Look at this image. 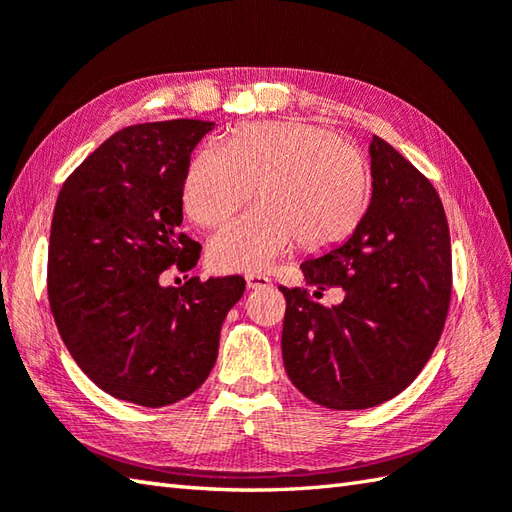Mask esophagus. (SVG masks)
Wrapping results in <instances>:
<instances>
[{
	"instance_id": "34e87169",
	"label": "esophagus",
	"mask_w": 512,
	"mask_h": 512,
	"mask_svg": "<svg viewBox=\"0 0 512 512\" xmlns=\"http://www.w3.org/2000/svg\"><path fill=\"white\" fill-rule=\"evenodd\" d=\"M246 284H248L250 290H262V288L273 286V281H270V279H268L266 275H262V273H250V275H246Z\"/></svg>"
}]
</instances>
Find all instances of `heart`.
I'll return each instance as SVG.
<instances>
[{"instance_id":"1","label":"heart","mask_w":512,"mask_h":512,"mask_svg":"<svg viewBox=\"0 0 512 512\" xmlns=\"http://www.w3.org/2000/svg\"><path fill=\"white\" fill-rule=\"evenodd\" d=\"M253 209L224 226L211 242V262L228 273H250L299 242L332 248L354 231L365 209L367 167L350 140L306 123L237 127L224 151L200 149L182 184L184 209L204 228L222 226L255 191Z\"/></svg>"}]
</instances>
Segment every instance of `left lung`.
<instances>
[{"label": "left lung", "mask_w": 512, "mask_h": 512, "mask_svg": "<svg viewBox=\"0 0 512 512\" xmlns=\"http://www.w3.org/2000/svg\"><path fill=\"white\" fill-rule=\"evenodd\" d=\"M369 156L374 189L363 220L343 246L301 264L306 284L345 290L341 306L279 286L288 378L336 411L376 407L413 383L440 341L453 288L438 191L383 138H372Z\"/></svg>", "instance_id": "1"}]
</instances>
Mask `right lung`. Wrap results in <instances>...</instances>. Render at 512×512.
<instances>
[{"mask_svg":"<svg viewBox=\"0 0 512 512\" xmlns=\"http://www.w3.org/2000/svg\"><path fill=\"white\" fill-rule=\"evenodd\" d=\"M215 123H140L110 136L59 191L48 301L68 352L94 385L143 407L187 398L211 374L244 277H191L200 244L180 231L191 151Z\"/></svg>","mask_w":512,"mask_h":512,"instance_id":"add662e5","label":"right lung"}]
</instances>
